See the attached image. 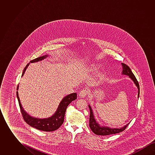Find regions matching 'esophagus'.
I'll list each match as a JSON object with an SVG mask.
<instances>
[{"label": "esophagus", "instance_id": "esophagus-1", "mask_svg": "<svg viewBox=\"0 0 155 155\" xmlns=\"http://www.w3.org/2000/svg\"><path fill=\"white\" fill-rule=\"evenodd\" d=\"M88 94V91L86 89H82L81 91L79 93V96H80L82 98L84 97L85 96L87 95V94Z\"/></svg>", "mask_w": 155, "mask_h": 155}]
</instances>
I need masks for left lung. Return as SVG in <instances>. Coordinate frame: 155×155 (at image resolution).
Segmentation results:
<instances>
[{"instance_id": "1", "label": "left lung", "mask_w": 155, "mask_h": 155, "mask_svg": "<svg viewBox=\"0 0 155 155\" xmlns=\"http://www.w3.org/2000/svg\"><path fill=\"white\" fill-rule=\"evenodd\" d=\"M121 65L123 67V72L122 74L127 75L129 76V77L134 81L135 85L137 87L138 89V97L140 96V85L139 83L137 81V78H135V75H134L133 72L131 71L130 68L128 66H127L124 63H121ZM89 108L90 110V116H89V127L91 130L95 133L96 135H108L111 134H115L117 133H120L123 131L126 127L129 124H127V125H124V127L120 128H111L108 127H104V126H101L98 124V123L96 121V120L94 118V116L93 114V111L91 109V107L89 104Z\"/></svg>"}]
</instances>
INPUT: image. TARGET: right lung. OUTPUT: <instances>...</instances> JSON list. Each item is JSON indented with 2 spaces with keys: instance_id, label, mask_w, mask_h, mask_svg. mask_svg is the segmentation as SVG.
Here are the masks:
<instances>
[{
  "instance_id": "obj_1",
  "label": "right lung",
  "mask_w": 155,
  "mask_h": 155,
  "mask_svg": "<svg viewBox=\"0 0 155 155\" xmlns=\"http://www.w3.org/2000/svg\"><path fill=\"white\" fill-rule=\"evenodd\" d=\"M47 57H48V55H45L43 56L38 58L37 59H34L31 60L30 62L31 63L38 62L44 60ZM29 64H30V63L24 68L22 72V76H23V75L24 74V73L27 68L29 66ZM18 85L17 86V90L18 91ZM77 96L76 93L71 94L70 95H68L65 96L60 102L57 110L56 111V112L53 115H52L51 117L48 118L41 119V118H35V117H31L24 111L20 103V98L18 97V91H17V97L18 101L21 112L24 121L30 126L34 128H35L39 130L44 131H49V132L53 131L58 130L59 127L62 125V124L64 122L65 113H66L67 106L72 101H73L77 99Z\"/></svg>"
}]
</instances>
